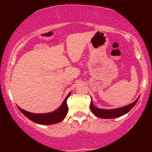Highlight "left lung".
I'll return each mask as SVG.
<instances>
[{
	"label": "left lung",
	"instance_id": "obj_1",
	"mask_svg": "<svg viewBox=\"0 0 152 152\" xmlns=\"http://www.w3.org/2000/svg\"><path fill=\"white\" fill-rule=\"evenodd\" d=\"M138 98L135 102H134L132 104H129L126 106H124V107L121 108H117V109H99L96 108V106H94V104H92V101L91 102L90 104V109L91 110L92 113L95 115V116H98L99 118H116L119 117V116H123V115L126 114V113H128L132 108L135 106V104H137Z\"/></svg>",
	"mask_w": 152,
	"mask_h": 152
}]
</instances>
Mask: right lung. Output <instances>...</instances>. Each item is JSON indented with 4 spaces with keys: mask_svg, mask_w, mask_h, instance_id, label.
Returning a JSON list of instances; mask_svg holds the SVG:
<instances>
[{
    "mask_svg": "<svg viewBox=\"0 0 152 152\" xmlns=\"http://www.w3.org/2000/svg\"><path fill=\"white\" fill-rule=\"evenodd\" d=\"M71 92L67 95L65 100L62 103V104L59 108L56 110L50 113H46V114H34V113L28 112L25 110L20 109L18 106V109L20 110V112L23 113L28 118L31 120L35 123L38 124L42 125H49L59 123L62 121L65 118L68 112V106L66 101L68 98L70 96Z\"/></svg>",
    "mask_w": 152,
    "mask_h": 152,
    "instance_id": "right-lung-1",
    "label": "right lung"
}]
</instances>
